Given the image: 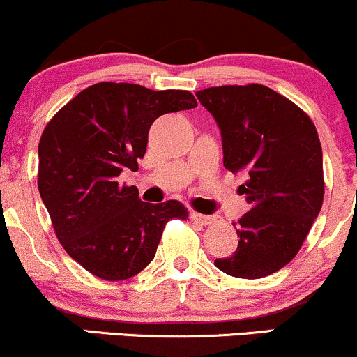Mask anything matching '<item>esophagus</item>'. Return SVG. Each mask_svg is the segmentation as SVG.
<instances>
[{
	"label": "esophagus",
	"mask_w": 357,
	"mask_h": 357,
	"mask_svg": "<svg viewBox=\"0 0 357 357\" xmlns=\"http://www.w3.org/2000/svg\"><path fill=\"white\" fill-rule=\"evenodd\" d=\"M191 218L195 220L196 223L204 225V227H206V225H213V223H216V221H218V216L202 215V213H196V211H192V213H191Z\"/></svg>",
	"instance_id": "34e87169"
}]
</instances>
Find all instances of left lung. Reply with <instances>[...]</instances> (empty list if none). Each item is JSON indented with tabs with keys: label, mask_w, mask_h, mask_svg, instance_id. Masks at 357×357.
Here are the masks:
<instances>
[{
	"label": "left lung",
	"mask_w": 357,
	"mask_h": 357,
	"mask_svg": "<svg viewBox=\"0 0 357 357\" xmlns=\"http://www.w3.org/2000/svg\"><path fill=\"white\" fill-rule=\"evenodd\" d=\"M196 97L220 127L225 167L247 174L238 192L250 211L236 223L238 247L215 265L238 278L275 273L297 255L322 208L317 129L298 105L260 84L210 87Z\"/></svg>",
	"instance_id": "left-lung-1"
}]
</instances>
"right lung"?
I'll return each mask as SVG.
<instances>
[{
    "mask_svg": "<svg viewBox=\"0 0 357 357\" xmlns=\"http://www.w3.org/2000/svg\"><path fill=\"white\" fill-rule=\"evenodd\" d=\"M188 90H151L99 82L65 104L38 144V190L61 247L87 272L119 282L153 261L169 220L188 208L139 199L136 186L119 183L137 171L147 134L158 117L196 107Z\"/></svg>",
    "mask_w": 357,
    "mask_h": 357,
    "instance_id": "right-lung-1",
    "label": "right lung"
}]
</instances>
